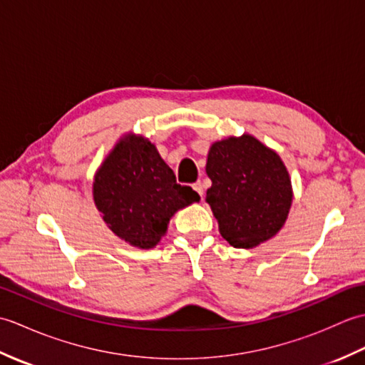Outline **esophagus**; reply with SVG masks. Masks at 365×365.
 I'll use <instances>...</instances> for the list:
<instances>
[{"label":"esophagus","mask_w":365,"mask_h":365,"mask_svg":"<svg viewBox=\"0 0 365 365\" xmlns=\"http://www.w3.org/2000/svg\"><path fill=\"white\" fill-rule=\"evenodd\" d=\"M192 190H195L197 195L202 197L204 196V187H202V183L200 182H196V183H192Z\"/></svg>","instance_id":"esophagus-1"}]
</instances>
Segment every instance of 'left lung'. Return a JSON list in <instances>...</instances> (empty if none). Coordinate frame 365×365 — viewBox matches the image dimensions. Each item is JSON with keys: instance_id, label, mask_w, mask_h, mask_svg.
<instances>
[{"instance_id": "8db88e82", "label": "left lung", "mask_w": 365, "mask_h": 365, "mask_svg": "<svg viewBox=\"0 0 365 365\" xmlns=\"http://www.w3.org/2000/svg\"><path fill=\"white\" fill-rule=\"evenodd\" d=\"M205 170L212 180L205 200L232 246L250 250L281 230L293 192L274 150L251 135L230 136L212 144Z\"/></svg>"}]
</instances>
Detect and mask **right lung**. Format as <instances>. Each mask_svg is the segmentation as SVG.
<instances>
[{
  "mask_svg": "<svg viewBox=\"0 0 365 365\" xmlns=\"http://www.w3.org/2000/svg\"><path fill=\"white\" fill-rule=\"evenodd\" d=\"M97 210L119 238L139 250L157 246L169 220L200 199L175 175L149 139L125 135L98 168L92 185Z\"/></svg>",
  "mask_w": 365,
  "mask_h": 365,
  "instance_id": "add662e5",
  "label": "right lung"
}]
</instances>
